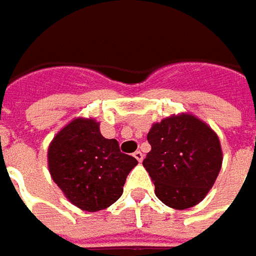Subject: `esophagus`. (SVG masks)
Returning a JSON list of instances; mask_svg holds the SVG:
<instances>
[{"label": "esophagus", "instance_id": "1", "mask_svg": "<svg viewBox=\"0 0 256 256\" xmlns=\"http://www.w3.org/2000/svg\"><path fill=\"white\" fill-rule=\"evenodd\" d=\"M134 157H136V160L138 162V163H142L143 162V153L140 152V150H137V152H134Z\"/></svg>", "mask_w": 256, "mask_h": 256}]
</instances>
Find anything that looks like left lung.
Returning a JSON list of instances; mask_svg holds the SVG:
<instances>
[{
	"instance_id": "obj_1",
	"label": "left lung",
	"mask_w": 256,
	"mask_h": 256,
	"mask_svg": "<svg viewBox=\"0 0 256 256\" xmlns=\"http://www.w3.org/2000/svg\"><path fill=\"white\" fill-rule=\"evenodd\" d=\"M147 140L152 152L143 166L154 182L158 200L176 210L198 204L221 170L218 136L197 118L178 114L153 124Z\"/></svg>"
}]
</instances>
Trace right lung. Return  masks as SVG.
Returning <instances> with one entry per match:
<instances>
[{
  "instance_id": "1",
  "label": "right lung",
  "mask_w": 256,
  "mask_h": 256,
  "mask_svg": "<svg viewBox=\"0 0 256 256\" xmlns=\"http://www.w3.org/2000/svg\"><path fill=\"white\" fill-rule=\"evenodd\" d=\"M48 163L52 180L66 198L94 212L120 198L137 160L120 152L116 138L102 136L93 119H75L54 137Z\"/></svg>"
}]
</instances>
